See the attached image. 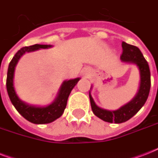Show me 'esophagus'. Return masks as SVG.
<instances>
[{"instance_id":"obj_1","label":"esophagus","mask_w":158,"mask_h":158,"mask_svg":"<svg viewBox=\"0 0 158 158\" xmlns=\"http://www.w3.org/2000/svg\"><path fill=\"white\" fill-rule=\"evenodd\" d=\"M84 74L85 75V77H89L90 75V70L89 69L86 68V69H84Z\"/></svg>"}]
</instances>
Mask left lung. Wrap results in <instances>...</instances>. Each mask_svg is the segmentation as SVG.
Wrapping results in <instances>:
<instances>
[{"instance_id":"1","label":"left lung","mask_w":158,"mask_h":158,"mask_svg":"<svg viewBox=\"0 0 158 158\" xmlns=\"http://www.w3.org/2000/svg\"><path fill=\"white\" fill-rule=\"evenodd\" d=\"M123 52L120 60L125 64H132L136 65L139 71L140 82L139 89L135 97L129 102L121 106L119 109L115 110H109L100 107L94 102L91 95V86L89 91V98L93 112L94 115L106 122L120 124L127 121L132 118L139 110L143 107L149 94L151 87V74L147 60L143 56L142 52L137 47L122 43Z\"/></svg>"}]
</instances>
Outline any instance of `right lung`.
<instances>
[{
	"mask_svg": "<svg viewBox=\"0 0 158 158\" xmlns=\"http://www.w3.org/2000/svg\"><path fill=\"white\" fill-rule=\"evenodd\" d=\"M52 45H35L24 47L19 50L13 59L10 62L7 71V79H6V89L8 93L9 98L10 99L13 106L15 107L19 114L23 118L28 120L29 122L42 125V124H48L56 120L60 117L66 107L67 100L71 93L72 89L79 81L80 78L64 80L59 89L56 98L49 105L47 106H36L29 104L19 98L18 94H16L15 89L14 86V77H15V70L18 64L19 60L25 53L32 52L40 49H48L52 48Z\"/></svg>",
	"mask_w": 158,
	"mask_h": 158,
	"instance_id": "obj_1",
	"label": "right lung"
}]
</instances>
